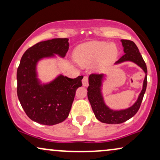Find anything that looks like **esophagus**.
Wrapping results in <instances>:
<instances>
[{
	"label": "esophagus",
	"mask_w": 160,
	"mask_h": 160,
	"mask_svg": "<svg viewBox=\"0 0 160 160\" xmlns=\"http://www.w3.org/2000/svg\"><path fill=\"white\" fill-rule=\"evenodd\" d=\"M82 86H85V87H86V86H88V77L87 76H84L83 78H82Z\"/></svg>",
	"instance_id": "34e87169"
}]
</instances>
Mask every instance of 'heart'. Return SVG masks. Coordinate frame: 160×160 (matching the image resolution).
<instances>
[{
    "mask_svg": "<svg viewBox=\"0 0 160 160\" xmlns=\"http://www.w3.org/2000/svg\"><path fill=\"white\" fill-rule=\"evenodd\" d=\"M74 59L80 65H88L97 61L101 65L109 64L116 59V46L107 42H92L79 46L74 51Z\"/></svg>",
    "mask_w": 160,
    "mask_h": 160,
    "instance_id": "b5f03b06",
    "label": "heart"
}]
</instances>
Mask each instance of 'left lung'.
I'll list each match as a JSON object with an SVG mask.
<instances>
[{
  "label": "left lung",
  "mask_w": 160,
  "mask_h": 160,
  "mask_svg": "<svg viewBox=\"0 0 160 160\" xmlns=\"http://www.w3.org/2000/svg\"><path fill=\"white\" fill-rule=\"evenodd\" d=\"M122 42L125 53L118 61L115 62V64H119L126 61H131L143 69L145 73V78L143 82V88L136 103L128 109H122V110H112L105 104L101 94V86L103 74H92L89 75L88 77L89 86L87 88L88 101L98 120L106 124H122L134 116L140 108L147 88V66L137 46L130 40L122 39Z\"/></svg>",
  "instance_id": "left-lung-1"
}]
</instances>
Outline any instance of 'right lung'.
Wrapping results in <instances>:
<instances>
[{
	"instance_id": "obj_1",
	"label": "right lung",
	"mask_w": 160,
	"mask_h": 160,
	"mask_svg": "<svg viewBox=\"0 0 160 160\" xmlns=\"http://www.w3.org/2000/svg\"><path fill=\"white\" fill-rule=\"evenodd\" d=\"M68 38L40 42L23 54L17 70V95L25 113L31 120L54 125L68 118L76 90L83 76L72 79L59 75L48 84H40L36 74L38 61L54 54L64 57L68 51Z\"/></svg>"
}]
</instances>
